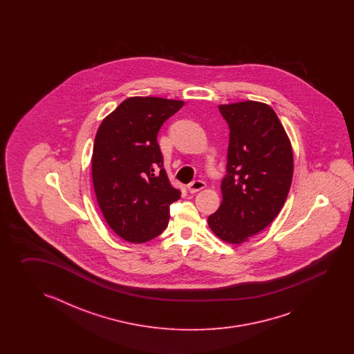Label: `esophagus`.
Returning <instances> with one entry per match:
<instances>
[{"label": "esophagus", "mask_w": 354, "mask_h": 354, "mask_svg": "<svg viewBox=\"0 0 354 354\" xmlns=\"http://www.w3.org/2000/svg\"><path fill=\"white\" fill-rule=\"evenodd\" d=\"M206 187V183L201 180H196L194 182H191V183H188V191L191 192V194H195L197 191H200V189H203V188Z\"/></svg>", "instance_id": "1"}]
</instances>
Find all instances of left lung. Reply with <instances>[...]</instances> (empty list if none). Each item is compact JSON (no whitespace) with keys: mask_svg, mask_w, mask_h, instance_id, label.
Segmentation results:
<instances>
[{"mask_svg":"<svg viewBox=\"0 0 354 354\" xmlns=\"http://www.w3.org/2000/svg\"><path fill=\"white\" fill-rule=\"evenodd\" d=\"M230 136L223 201L207 218L221 241L241 244L262 232L286 201L294 156L285 129L266 104L244 101L220 105Z\"/></svg>","mask_w":354,"mask_h":354,"instance_id":"obj_1","label":"left lung"}]
</instances>
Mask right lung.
Returning <instances> with one entry per match:
<instances>
[{
    "label": "right lung",
    "mask_w": 354,
    "mask_h": 354,
    "mask_svg": "<svg viewBox=\"0 0 354 354\" xmlns=\"http://www.w3.org/2000/svg\"><path fill=\"white\" fill-rule=\"evenodd\" d=\"M183 101L130 97L101 122L92 153V180L107 224L131 243L158 236L180 200L163 168L157 136Z\"/></svg>",
    "instance_id": "right-lung-1"
}]
</instances>
